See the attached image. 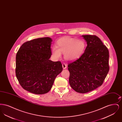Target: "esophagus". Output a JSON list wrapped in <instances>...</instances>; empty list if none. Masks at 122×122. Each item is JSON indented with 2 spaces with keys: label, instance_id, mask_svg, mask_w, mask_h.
Instances as JSON below:
<instances>
[{
  "label": "esophagus",
  "instance_id": "obj_1",
  "mask_svg": "<svg viewBox=\"0 0 122 122\" xmlns=\"http://www.w3.org/2000/svg\"><path fill=\"white\" fill-rule=\"evenodd\" d=\"M62 66H63V68L64 69H65L67 68V65L64 63L62 64Z\"/></svg>",
  "mask_w": 122,
  "mask_h": 122
}]
</instances>
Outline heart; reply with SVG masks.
<instances>
[{
  "instance_id": "b5f03b06",
  "label": "heart",
  "mask_w": 122,
  "mask_h": 122,
  "mask_svg": "<svg viewBox=\"0 0 122 122\" xmlns=\"http://www.w3.org/2000/svg\"><path fill=\"white\" fill-rule=\"evenodd\" d=\"M85 43L81 39L64 37L58 40L57 47L52 48V55L54 58H59L61 53L68 61H73L80 58L84 52Z\"/></svg>"
}]
</instances>
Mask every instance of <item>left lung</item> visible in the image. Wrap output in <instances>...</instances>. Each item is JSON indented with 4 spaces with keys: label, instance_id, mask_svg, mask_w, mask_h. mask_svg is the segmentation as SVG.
Masks as SVG:
<instances>
[{
    "label": "left lung",
    "instance_id": "1",
    "mask_svg": "<svg viewBox=\"0 0 122 122\" xmlns=\"http://www.w3.org/2000/svg\"><path fill=\"white\" fill-rule=\"evenodd\" d=\"M87 42L85 52L68 64L69 83L76 92L86 93L101 86L109 70V51L95 35H83Z\"/></svg>",
    "mask_w": 122,
    "mask_h": 122
}]
</instances>
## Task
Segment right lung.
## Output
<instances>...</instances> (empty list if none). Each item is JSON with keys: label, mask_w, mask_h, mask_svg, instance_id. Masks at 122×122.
Returning <instances> with one entry per match:
<instances>
[{"label": "right lung", "mask_w": 122, "mask_h": 122, "mask_svg": "<svg viewBox=\"0 0 122 122\" xmlns=\"http://www.w3.org/2000/svg\"><path fill=\"white\" fill-rule=\"evenodd\" d=\"M52 40L46 37L24 43L16 56V76L25 90L35 94L47 93L63 70L60 61L49 60Z\"/></svg>", "instance_id": "obj_1"}]
</instances>
